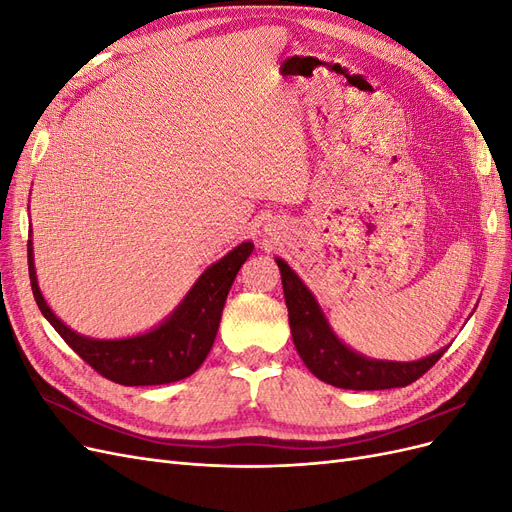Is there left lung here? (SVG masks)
<instances>
[{
	"mask_svg": "<svg viewBox=\"0 0 512 512\" xmlns=\"http://www.w3.org/2000/svg\"><path fill=\"white\" fill-rule=\"evenodd\" d=\"M275 262L282 273L294 348H297L307 369L322 382L350 391L397 389V386L416 382L446 352L444 348L427 356V359L412 363L374 361L363 354H356L335 337L312 292L305 288L297 273L282 258H275Z\"/></svg>",
	"mask_w": 512,
	"mask_h": 512,
	"instance_id": "obj_1",
	"label": "left lung"
}]
</instances>
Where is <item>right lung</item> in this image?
<instances>
[{"label": "right lung", "instance_id": "1", "mask_svg": "<svg viewBox=\"0 0 512 512\" xmlns=\"http://www.w3.org/2000/svg\"><path fill=\"white\" fill-rule=\"evenodd\" d=\"M252 250L254 245L250 241L237 245L235 250L228 252L198 277V282L185 294L175 314L164 324L149 333L128 339H91L68 329L51 312V307L46 305L40 294L32 241L27 243V262L29 280H32L34 299L40 312L64 337V342L106 380L123 386H151L188 378L203 365L213 346V339L218 335L228 290Z\"/></svg>", "mask_w": 512, "mask_h": 512}]
</instances>
